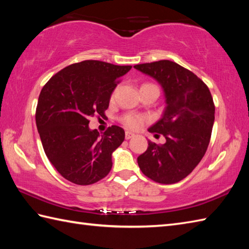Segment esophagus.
I'll list each match as a JSON object with an SVG mask.
<instances>
[{
	"label": "esophagus",
	"instance_id": "34e87169",
	"mask_svg": "<svg viewBox=\"0 0 249 249\" xmlns=\"http://www.w3.org/2000/svg\"><path fill=\"white\" fill-rule=\"evenodd\" d=\"M136 135L134 134V133H130V131H126L125 133V139L126 140H129V139H131V138H134Z\"/></svg>",
	"mask_w": 249,
	"mask_h": 249
}]
</instances>
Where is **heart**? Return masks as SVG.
<instances>
[{"label": "heart", "mask_w": 249, "mask_h": 249, "mask_svg": "<svg viewBox=\"0 0 249 249\" xmlns=\"http://www.w3.org/2000/svg\"><path fill=\"white\" fill-rule=\"evenodd\" d=\"M150 83H145L143 86H149ZM114 93L112 94V97H113ZM145 118L143 115H140V114H135V113H126L123 115V118L121 119L122 123H123L126 127H128L130 129H138L140 128L142 124H143Z\"/></svg>", "instance_id": "heart-1"}]
</instances>
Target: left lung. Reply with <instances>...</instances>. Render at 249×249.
<instances>
[{
    "label": "left lung",
    "mask_w": 249,
    "mask_h": 249,
    "mask_svg": "<svg viewBox=\"0 0 249 249\" xmlns=\"http://www.w3.org/2000/svg\"><path fill=\"white\" fill-rule=\"evenodd\" d=\"M154 78L166 97L161 119L149 128L161 134L163 144L149 141L138 160L145 177L160 184H174L186 178L202 160L210 143L215 106L206 84L194 72L161 60L134 66Z\"/></svg>",
    "instance_id": "left-lung-1"
}]
</instances>
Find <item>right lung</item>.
Wrapping results in <instances>:
<instances>
[{
	"instance_id": "right-lung-1",
	"label": "right lung",
	"mask_w": 249,
	"mask_h": 249,
	"mask_svg": "<svg viewBox=\"0 0 249 249\" xmlns=\"http://www.w3.org/2000/svg\"><path fill=\"white\" fill-rule=\"evenodd\" d=\"M131 66L87 60L56 72L38 97L36 126L44 151L61 176L77 185H91L112 168V153L125 131L112 125L104 135L89 129V119L105 115L119 79Z\"/></svg>"
}]
</instances>
